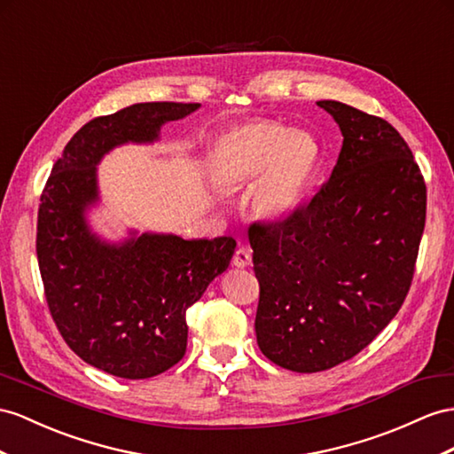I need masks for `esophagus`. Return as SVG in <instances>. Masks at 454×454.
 <instances>
[{
	"label": "esophagus",
	"mask_w": 454,
	"mask_h": 454,
	"mask_svg": "<svg viewBox=\"0 0 454 454\" xmlns=\"http://www.w3.org/2000/svg\"><path fill=\"white\" fill-rule=\"evenodd\" d=\"M234 264L239 266V269H246V266L251 264V251L246 249V247H239L236 253H234Z\"/></svg>",
	"instance_id": "34e87169"
}]
</instances>
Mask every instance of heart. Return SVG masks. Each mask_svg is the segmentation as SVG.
<instances>
[{"mask_svg":"<svg viewBox=\"0 0 454 454\" xmlns=\"http://www.w3.org/2000/svg\"><path fill=\"white\" fill-rule=\"evenodd\" d=\"M318 145L305 132H289L276 122H249L228 132L211 157V176L224 190L251 185L254 207L264 216L292 213L318 167Z\"/></svg>","mask_w":454,"mask_h":454,"instance_id":"obj_1","label":"heart"}]
</instances>
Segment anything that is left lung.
<instances>
[{
  "instance_id": "1",
  "label": "left lung",
  "mask_w": 454,
  "mask_h": 454,
  "mask_svg": "<svg viewBox=\"0 0 454 454\" xmlns=\"http://www.w3.org/2000/svg\"><path fill=\"white\" fill-rule=\"evenodd\" d=\"M343 134L330 180L307 207L249 226L262 355L292 372L353 358L397 315L426 224V182L380 116L318 101Z\"/></svg>"
}]
</instances>
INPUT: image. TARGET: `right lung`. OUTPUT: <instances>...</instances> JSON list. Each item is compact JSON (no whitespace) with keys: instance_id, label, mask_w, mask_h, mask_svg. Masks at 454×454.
<instances>
[{"instance_id":"right-lung-1","label":"right lung","mask_w":454,"mask_h":454,"mask_svg":"<svg viewBox=\"0 0 454 454\" xmlns=\"http://www.w3.org/2000/svg\"><path fill=\"white\" fill-rule=\"evenodd\" d=\"M200 103H136L96 116L71 137L43 185L36 254L43 294L65 343L107 374L144 380L180 363L185 310L223 274L236 239L144 234L111 246L91 234L84 211L98 200L96 165L114 145L153 142L160 126Z\"/></svg>"}]
</instances>
